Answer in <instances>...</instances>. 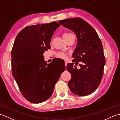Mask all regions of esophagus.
<instances>
[{
    "label": "esophagus",
    "mask_w": 120,
    "mask_h": 120,
    "mask_svg": "<svg viewBox=\"0 0 120 120\" xmlns=\"http://www.w3.org/2000/svg\"><path fill=\"white\" fill-rule=\"evenodd\" d=\"M67 64H68V62L67 61H65V65L66 67H67Z\"/></svg>",
    "instance_id": "1"
}]
</instances>
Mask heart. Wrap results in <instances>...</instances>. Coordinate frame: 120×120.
<instances>
[{
    "label": "heart",
    "instance_id": "1",
    "mask_svg": "<svg viewBox=\"0 0 120 120\" xmlns=\"http://www.w3.org/2000/svg\"><path fill=\"white\" fill-rule=\"evenodd\" d=\"M68 34H65L63 35H67ZM57 57L60 58H62V59H65L67 58V53H65L64 52H59L58 53H57Z\"/></svg>",
    "mask_w": 120,
    "mask_h": 120
}]
</instances>
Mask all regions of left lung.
<instances>
[{"instance_id": "1", "label": "left lung", "mask_w": 120, "mask_h": 120, "mask_svg": "<svg viewBox=\"0 0 120 120\" xmlns=\"http://www.w3.org/2000/svg\"><path fill=\"white\" fill-rule=\"evenodd\" d=\"M59 22L75 33L77 45L73 53V62L79 64L78 69L73 63L67 64L71 74L68 85L71 91L79 96H86L95 91L101 83L106 60L101 41L92 26L79 17Z\"/></svg>"}]
</instances>
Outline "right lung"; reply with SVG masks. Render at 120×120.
<instances>
[{
  "label": "right lung",
  "mask_w": 120,
  "mask_h": 120,
  "mask_svg": "<svg viewBox=\"0 0 120 120\" xmlns=\"http://www.w3.org/2000/svg\"><path fill=\"white\" fill-rule=\"evenodd\" d=\"M60 26L57 22L25 27L16 37L11 52L12 75L27 101L39 104L49 98L56 83L65 69L61 59L47 64L43 53Z\"/></svg>",
  "instance_id": "add662e5"
}]
</instances>
